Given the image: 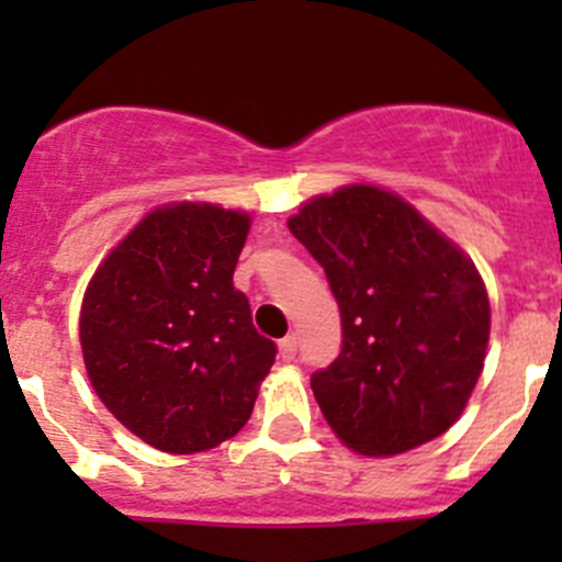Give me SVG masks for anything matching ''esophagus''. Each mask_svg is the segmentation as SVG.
<instances>
[{
  "mask_svg": "<svg viewBox=\"0 0 562 562\" xmlns=\"http://www.w3.org/2000/svg\"><path fill=\"white\" fill-rule=\"evenodd\" d=\"M296 350H299L296 334H288L285 339H280V356H282V361H293V359H296Z\"/></svg>",
  "mask_w": 562,
  "mask_h": 562,
  "instance_id": "obj_1",
  "label": "esophagus"
}]
</instances>
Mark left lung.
I'll use <instances>...</instances> for the list:
<instances>
[{
    "instance_id": "8db88e82",
    "label": "left lung",
    "mask_w": 562,
    "mask_h": 562,
    "mask_svg": "<svg viewBox=\"0 0 562 562\" xmlns=\"http://www.w3.org/2000/svg\"><path fill=\"white\" fill-rule=\"evenodd\" d=\"M323 266L342 350L310 383L348 449L394 457L462 416L490 342V299L473 260L411 203L370 184L317 195L288 220Z\"/></svg>"
}]
</instances>
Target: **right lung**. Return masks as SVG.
I'll return each instance as SVG.
<instances>
[{"instance_id":"1","label":"right lung","mask_w":562,"mask_h":562,"mask_svg":"<svg viewBox=\"0 0 562 562\" xmlns=\"http://www.w3.org/2000/svg\"><path fill=\"white\" fill-rule=\"evenodd\" d=\"M249 214L168 203L94 271L81 350L103 405L144 443L195 454L247 424L277 345L234 288Z\"/></svg>"}]
</instances>
